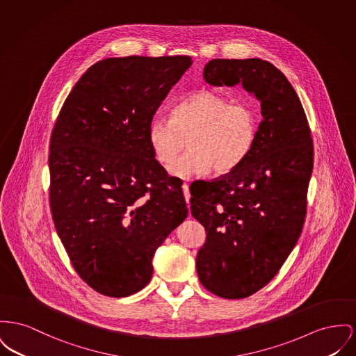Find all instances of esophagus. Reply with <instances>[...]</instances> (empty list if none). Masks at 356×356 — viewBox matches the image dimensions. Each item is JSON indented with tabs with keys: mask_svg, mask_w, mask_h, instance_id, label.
Wrapping results in <instances>:
<instances>
[{
	"mask_svg": "<svg viewBox=\"0 0 356 356\" xmlns=\"http://www.w3.org/2000/svg\"><path fill=\"white\" fill-rule=\"evenodd\" d=\"M183 192H184V197H186V202L189 203V199H191V193H189V186L187 183L183 184Z\"/></svg>",
	"mask_w": 356,
	"mask_h": 356,
	"instance_id": "obj_1",
	"label": "esophagus"
}]
</instances>
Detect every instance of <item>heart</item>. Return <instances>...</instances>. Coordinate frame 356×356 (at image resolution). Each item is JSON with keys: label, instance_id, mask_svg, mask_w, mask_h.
Listing matches in <instances>:
<instances>
[{"label": "heart", "instance_id": "b5f03b06", "mask_svg": "<svg viewBox=\"0 0 356 356\" xmlns=\"http://www.w3.org/2000/svg\"><path fill=\"white\" fill-rule=\"evenodd\" d=\"M261 111L249 101L200 90L172 106L169 118L154 117L147 127V143L154 159L169 168L187 147L189 150L170 169L186 179L209 172L226 175L239 167L255 147Z\"/></svg>", "mask_w": 356, "mask_h": 356}]
</instances>
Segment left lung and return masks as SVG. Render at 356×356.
Masks as SVG:
<instances>
[{"label":"left lung","instance_id":"8db88e82","mask_svg":"<svg viewBox=\"0 0 356 356\" xmlns=\"http://www.w3.org/2000/svg\"><path fill=\"white\" fill-rule=\"evenodd\" d=\"M203 75L215 87L242 83L264 117L250 156L191 192V213L207 234L196 257L200 282L219 297L245 298L272 281L300 238L314 141L292 84L272 63L213 59Z\"/></svg>","mask_w":356,"mask_h":356}]
</instances>
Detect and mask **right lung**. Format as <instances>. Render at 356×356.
Wrapping results in <instances>:
<instances>
[{
	"label": "right lung",
	"instance_id": "obj_1",
	"mask_svg": "<svg viewBox=\"0 0 356 356\" xmlns=\"http://www.w3.org/2000/svg\"><path fill=\"white\" fill-rule=\"evenodd\" d=\"M189 56L108 58L64 101L49 141V207L70 261L108 297L147 286L152 259L188 213L180 179L154 159L147 127Z\"/></svg>",
	"mask_w": 356,
	"mask_h": 356
}]
</instances>
